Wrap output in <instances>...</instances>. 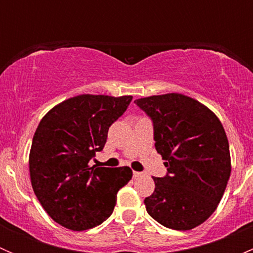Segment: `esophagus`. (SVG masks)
Instances as JSON below:
<instances>
[{"mask_svg": "<svg viewBox=\"0 0 253 253\" xmlns=\"http://www.w3.org/2000/svg\"><path fill=\"white\" fill-rule=\"evenodd\" d=\"M142 175H143V172H139V171H133V177H134V178L139 177V176H142Z\"/></svg>", "mask_w": 253, "mask_h": 253, "instance_id": "1", "label": "esophagus"}]
</instances>
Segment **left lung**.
<instances>
[{
  "mask_svg": "<svg viewBox=\"0 0 253 253\" xmlns=\"http://www.w3.org/2000/svg\"><path fill=\"white\" fill-rule=\"evenodd\" d=\"M152 119L155 149L168 174L153 177L154 192L144 200L148 214L174 230H191L214 213L231 172L230 150L216 115L178 93L134 100Z\"/></svg>",
  "mask_w": 253,
  "mask_h": 253,
  "instance_id": "obj_1",
  "label": "left lung"
}]
</instances>
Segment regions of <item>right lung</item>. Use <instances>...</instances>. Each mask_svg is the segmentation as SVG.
Segmentation results:
<instances>
[{
	"label": "right lung",
	"mask_w": 253,
	"mask_h": 253,
	"mask_svg": "<svg viewBox=\"0 0 253 253\" xmlns=\"http://www.w3.org/2000/svg\"><path fill=\"white\" fill-rule=\"evenodd\" d=\"M131 100V95L82 94L53 106L40 121L30 148V181L40 205L60 225L86 230L112 214L132 170L89 162L103 150L109 127Z\"/></svg>",
	"instance_id": "1"
}]
</instances>
